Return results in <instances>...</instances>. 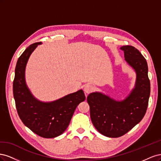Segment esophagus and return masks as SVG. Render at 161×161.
Returning a JSON list of instances; mask_svg holds the SVG:
<instances>
[{"label":"esophagus","instance_id":"1","mask_svg":"<svg viewBox=\"0 0 161 161\" xmlns=\"http://www.w3.org/2000/svg\"><path fill=\"white\" fill-rule=\"evenodd\" d=\"M92 90H93V86H92L91 85L87 84V85H86L85 86V87H84V91H85V93H86V94L90 93L91 92H92Z\"/></svg>","mask_w":161,"mask_h":161}]
</instances>
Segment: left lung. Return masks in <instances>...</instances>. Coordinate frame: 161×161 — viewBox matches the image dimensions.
Masks as SVG:
<instances>
[{"label":"left lung","instance_id":"obj_1","mask_svg":"<svg viewBox=\"0 0 161 161\" xmlns=\"http://www.w3.org/2000/svg\"><path fill=\"white\" fill-rule=\"evenodd\" d=\"M120 49L124 52L125 62L136 73L133 90L122 101H116L99 92H92L87 97L92 124L99 133L110 138L124 135L142 119L150 92L144 57L131 46H124Z\"/></svg>","mask_w":161,"mask_h":161}]
</instances>
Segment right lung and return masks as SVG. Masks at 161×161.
Masks as SVG:
<instances>
[{
  "label": "right lung",
  "mask_w": 161,
  "mask_h": 161,
  "mask_svg": "<svg viewBox=\"0 0 161 161\" xmlns=\"http://www.w3.org/2000/svg\"><path fill=\"white\" fill-rule=\"evenodd\" d=\"M41 42L30 45L19 58L13 80V96L19 118L34 133L43 138H55L69 126L73 114L85 100L82 89L52 102L35 98L26 85L25 72L31 53Z\"/></svg>",
  "instance_id": "right-lung-1"
}]
</instances>
